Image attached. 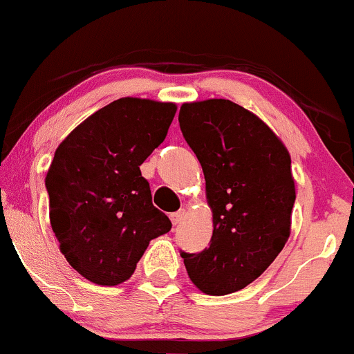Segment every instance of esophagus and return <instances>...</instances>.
<instances>
[{
    "mask_svg": "<svg viewBox=\"0 0 354 354\" xmlns=\"http://www.w3.org/2000/svg\"><path fill=\"white\" fill-rule=\"evenodd\" d=\"M185 217H187V210H185V208H181V210L171 214V222H173V225H178Z\"/></svg>",
    "mask_w": 354,
    "mask_h": 354,
    "instance_id": "34e87169",
    "label": "esophagus"
}]
</instances>
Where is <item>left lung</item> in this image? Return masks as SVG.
<instances>
[{
    "instance_id": "1",
    "label": "left lung",
    "mask_w": 354,
    "mask_h": 354,
    "mask_svg": "<svg viewBox=\"0 0 354 354\" xmlns=\"http://www.w3.org/2000/svg\"><path fill=\"white\" fill-rule=\"evenodd\" d=\"M178 120L202 165L214 217L210 245L181 258L203 293H234L261 277L288 241L292 159L261 118L230 100L183 103Z\"/></svg>"
}]
</instances>
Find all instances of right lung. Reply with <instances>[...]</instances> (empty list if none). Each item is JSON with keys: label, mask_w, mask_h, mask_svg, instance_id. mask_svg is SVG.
<instances>
[{"label": "right lung", "mask_w": 354, "mask_h": 354, "mask_svg": "<svg viewBox=\"0 0 354 354\" xmlns=\"http://www.w3.org/2000/svg\"><path fill=\"white\" fill-rule=\"evenodd\" d=\"M174 113V103L115 100L55 149L46 176L50 225L69 265L93 283H124L149 243L171 230L140 165L166 139Z\"/></svg>", "instance_id": "add662e5"}]
</instances>
